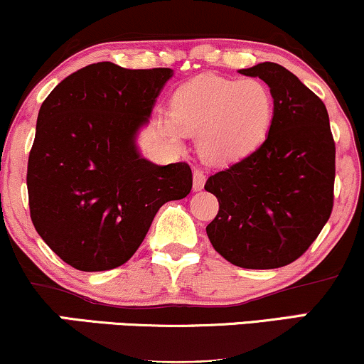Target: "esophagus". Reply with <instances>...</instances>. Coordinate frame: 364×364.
Returning <instances> with one entry per match:
<instances>
[{"label": "esophagus", "mask_w": 364, "mask_h": 364, "mask_svg": "<svg viewBox=\"0 0 364 364\" xmlns=\"http://www.w3.org/2000/svg\"><path fill=\"white\" fill-rule=\"evenodd\" d=\"M205 181H207V178H205L203 171H201V169H195V173H193V190H195V191L203 190Z\"/></svg>", "instance_id": "34e87169"}]
</instances>
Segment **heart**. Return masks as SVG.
Here are the masks:
<instances>
[{
  "mask_svg": "<svg viewBox=\"0 0 364 364\" xmlns=\"http://www.w3.org/2000/svg\"><path fill=\"white\" fill-rule=\"evenodd\" d=\"M274 100L259 80H230L203 74L171 96L169 118L161 120L173 140L198 135V152L207 163L225 166L246 159L268 137Z\"/></svg>",
  "mask_w": 364,
  "mask_h": 364,
  "instance_id": "heart-1",
  "label": "heart"
}]
</instances>
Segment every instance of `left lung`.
Instances as JSON below:
<instances>
[{"label":"left lung","mask_w":364,"mask_h":364,"mask_svg":"<svg viewBox=\"0 0 364 364\" xmlns=\"http://www.w3.org/2000/svg\"><path fill=\"white\" fill-rule=\"evenodd\" d=\"M239 73L269 86L274 118L259 149L205 183L218 200L207 235L239 268H282L299 259L329 220L336 144L326 105L295 74L274 63Z\"/></svg>","instance_id":"obj_1"}]
</instances>
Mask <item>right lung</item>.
<instances>
[{"label": "right lung", "mask_w": 364, "mask_h": 364, "mask_svg": "<svg viewBox=\"0 0 364 364\" xmlns=\"http://www.w3.org/2000/svg\"><path fill=\"white\" fill-rule=\"evenodd\" d=\"M173 69L90 64L57 85L37 117L28 156L30 217L43 242L80 271L122 266L137 251L157 210L181 200L186 163L140 156L147 125Z\"/></svg>", "instance_id": "obj_1"}]
</instances>
